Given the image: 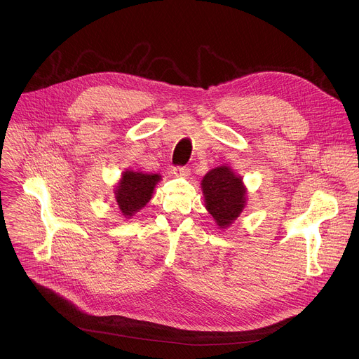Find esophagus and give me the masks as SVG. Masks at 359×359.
I'll return each instance as SVG.
<instances>
[{
    "mask_svg": "<svg viewBox=\"0 0 359 359\" xmlns=\"http://www.w3.org/2000/svg\"><path fill=\"white\" fill-rule=\"evenodd\" d=\"M173 175L175 176H182V177H186L190 175V169L186 168V166H177L173 169Z\"/></svg>",
    "mask_w": 359,
    "mask_h": 359,
    "instance_id": "34e87169",
    "label": "esophagus"
}]
</instances>
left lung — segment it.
I'll list each match as a JSON object with an SVG mask.
<instances>
[{
	"label": "left lung",
	"instance_id": "1",
	"mask_svg": "<svg viewBox=\"0 0 359 359\" xmlns=\"http://www.w3.org/2000/svg\"><path fill=\"white\" fill-rule=\"evenodd\" d=\"M201 191L208 212L220 229H227L243 212L247 190L243 179L229 166L212 169L201 180Z\"/></svg>",
	"mask_w": 359,
	"mask_h": 359
}]
</instances>
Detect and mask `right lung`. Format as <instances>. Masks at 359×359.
Instances as JSON below:
<instances>
[{
    "label": "right lung",
    "instance_id": "1",
    "mask_svg": "<svg viewBox=\"0 0 359 359\" xmlns=\"http://www.w3.org/2000/svg\"><path fill=\"white\" fill-rule=\"evenodd\" d=\"M161 179V175H147L133 170L123 172L115 190V197L122 215L130 219L136 212L144 208Z\"/></svg>",
    "mask_w": 359,
    "mask_h": 359
}]
</instances>
